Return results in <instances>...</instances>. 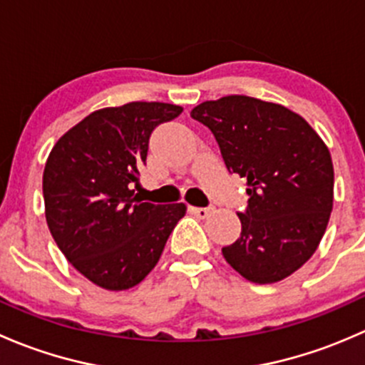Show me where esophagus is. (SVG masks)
I'll return each instance as SVG.
<instances>
[{
	"instance_id": "esophagus-1",
	"label": "esophagus",
	"mask_w": 365,
	"mask_h": 365,
	"mask_svg": "<svg viewBox=\"0 0 365 365\" xmlns=\"http://www.w3.org/2000/svg\"><path fill=\"white\" fill-rule=\"evenodd\" d=\"M190 212L196 217H200V219H205V217L210 215V208H205V206H190Z\"/></svg>"
}]
</instances>
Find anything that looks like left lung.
Here are the masks:
<instances>
[{"mask_svg": "<svg viewBox=\"0 0 365 365\" xmlns=\"http://www.w3.org/2000/svg\"><path fill=\"white\" fill-rule=\"evenodd\" d=\"M190 116L212 130L227 171L247 180L240 238L222 256L247 281H282L325 235L334 203L329 148L297 113L245 95L206 101Z\"/></svg>", "mask_w": 365, "mask_h": 365, "instance_id": "1", "label": "left lung"}]
</instances>
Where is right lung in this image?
I'll use <instances>...</instances> for the list:
<instances>
[{
    "mask_svg": "<svg viewBox=\"0 0 365 365\" xmlns=\"http://www.w3.org/2000/svg\"><path fill=\"white\" fill-rule=\"evenodd\" d=\"M182 111L164 102L98 109L51 150L42 180L47 226L72 267L101 288L139 284L185 215L183 203H145L132 190L152 132Z\"/></svg>",
    "mask_w": 365,
    "mask_h": 365,
    "instance_id": "add662e5",
    "label": "right lung"
}]
</instances>
